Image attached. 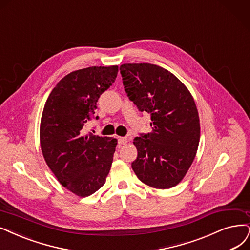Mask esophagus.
Returning <instances> with one entry per match:
<instances>
[{
    "label": "esophagus",
    "mask_w": 250,
    "mask_h": 250,
    "mask_svg": "<svg viewBox=\"0 0 250 250\" xmlns=\"http://www.w3.org/2000/svg\"><path fill=\"white\" fill-rule=\"evenodd\" d=\"M118 143H119L120 145L126 144V143H127V138H125V137H119V138H118Z\"/></svg>",
    "instance_id": "esophagus-1"
}]
</instances>
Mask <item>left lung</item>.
<instances>
[{"instance_id": "8db88e82", "label": "left lung", "mask_w": 250, "mask_h": 250, "mask_svg": "<svg viewBox=\"0 0 250 250\" xmlns=\"http://www.w3.org/2000/svg\"><path fill=\"white\" fill-rule=\"evenodd\" d=\"M126 95L151 116L152 131L134 139L132 168L143 183L167 189L183 179L200 141L198 109L188 87L171 72L152 63L119 67Z\"/></svg>"}]
</instances>
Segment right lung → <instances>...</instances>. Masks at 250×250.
Wrapping results in <instances>:
<instances>
[{"label":"right lung","instance_id":"add662e5","mask_svg":"<svg viewBox=\"0 0 250 250\" xmlns=\"http://www.w3.org/2000/svg\"><path fill=\"white\" fill-rule=\"evenodd\" d=\"M117 72V66L71 72L52 89L43 109L40 144L44 160L62 186L78 197L90 196L103 187L112 165L117 140L85 134L84 126Z\"/></svg>","mask_w":250,"mask_h":250}]
</instances>
